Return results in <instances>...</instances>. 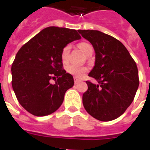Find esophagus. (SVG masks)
<instances>
[{
    "label": "esophagus",
    "instance_id": "34e87169",
    "mask_svg": "<svg viewBox=\"0 0 150 150\" xmlns=\"http://www.w3.org/2000/svg\"><path fill=\"white\" fill-rule=\"evenodd\" d=\"M74 81H75V84H78V83H79V82H80V80L78 78H76V77L74 78Z\"/></svg>",
    "mask_w": 150,
    "mask_h": 150
}]
</instances>
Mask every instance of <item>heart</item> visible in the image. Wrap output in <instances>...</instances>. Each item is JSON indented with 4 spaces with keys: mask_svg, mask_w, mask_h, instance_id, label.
<instances>
[{
    "mask_svg": "<svg viewBox=\"0 0 150 150\" xmlns=\"http://www.w3.org/2000/svg\"><path fill=\"white\" fill-rule=\"evenodd\" d=\"M78 47L81 51L86 56H88L89 54L93 53V47L90 43L87 42H82L78 44ZM69 50H70V47L68 45L64 46L61 52V61L64 64L67 63L68 61V57H69ZM66 70L69 74L74 75L75 77L80 78L84 75L87 71V68L86 67H79V66L74 65V64H70L67 66Z\"/></svg>",
    "mask_w": 150,
    "mask_h": 150,
    "instance_id": "1",
    "label": "heart"
}]
</instances>
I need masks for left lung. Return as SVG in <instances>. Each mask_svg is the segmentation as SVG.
<instances>
[{
    "instance_id": "left-lung-1",
    "label": "left lung",
    "mask_w": 150,
    "mask_h": 150,
    "mask_svg": "<svg viewBox=\"0 0 150 150\" xmlns=\"http://www.w3.org/2000/svg\"><path fill=\"white\" fill-rule=\"evenodd\" d=\"M92 43L96 62L86 81L88 89L82 96L85 109L94 118L110 121L125 113L132 103L139 85L135 61L122 43L97 30H78Z\"/></svg>"
}]
</instances>
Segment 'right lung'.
Listing matches in <instances>:
<instances>
[{
	"label": "right lung",
	"mask_w": 150,
	"mask_h": 150,
	"mask_svg": "<svg viewBox=\"0 0 150 150\" xmlns=\"http://www.w3.org/2000/svg\"><path fill=\"white\" fill-rule=\"evenodd\" d=\"M79 39L75 29L47 27L18 51L11 65V85L18 101L29 113L46 116L61 107L66 91L74 85L73 76L63 68L61 52Z\"/></svg>",
	"instance_id": "right-lung-1"
}]
</instances>
